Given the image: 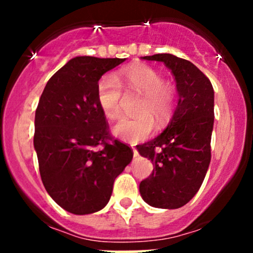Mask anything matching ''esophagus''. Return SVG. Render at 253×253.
<instances>
[{
    "label": "esophagus",
    "instance_id": "esophagus-1",
    "mask_svg": "<svg viewBox=\"0 0 253 253\" xmlns=\"http://www.w3.org/2000/svg\"><path fill=\"white\" fill-rule=\"evenodd\" d=\"M133 156L134 157H138V151H136V149H134V147H133Z\"/></svg>",
    "mask_w": 253,
    "mask_h": 253
}]
</instances>
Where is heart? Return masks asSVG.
<instances>
[{
  "instance_id": "b5f03b06",
  "label": "heart",
  "mask_w": 253,
  "mask_h": 253,
  "mask_svg": "<svg viewBox=\"0 0 253 253\" xmlns=\"http://www.w3.org/2000/svg\"><path fill=\"white\" fill-rule=\"evenodd\" d=\"M125 94L139 95L134 117H124L113 125L115 135L125 141L144 140L152 134L155 121L162 127L169 119L175 104V89L165 83L163 76L147 65L126 69L118 76H104L97 86V101L102 113L110 120L121 113Z\"/></svg>"
}]
</instances>
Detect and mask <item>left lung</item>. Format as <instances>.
<instances>
[{
  "mask_svg": "<svg viewBox=\"0 0 253 253\" xmlns=\"http://www.w3.org/2000/svg\"><path fill=\"white\" fill-rule=\"evenodd\" d=\"M162 62L176 81L178 102L168 127L136 150L153 164L139 191L150 206L176 210L187 205L201 187L211 163L214 90L211 81L189 60L170 53L143 57Z\"/></svg>",
  "mask_w": 253,
  "mask_h": 253,
  "instance_id": "left-lung-1",
  "label": "left lung"
}]
</instances>
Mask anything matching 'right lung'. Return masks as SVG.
Wrapping results in <instances>:
<instances>
[{
    "label": "right lung",
    "mask_w": 253,
    "mask_h": 253,
    "mask_svg": "<svg viewBox=\"0 0 253 253\" xmlns=\"http://www.w3.org/2000/svg\"><path fill=\"white\" fill-rule=\"evenodd\" d=\"M125 60L72 58L48 80L38 103L34 149L42 181L72 214L104 208L115 178L133 158L130 147L110 136L97 101L100 78Z\"/></svg>",
    "instance_id": "1"
}]
</instances>
